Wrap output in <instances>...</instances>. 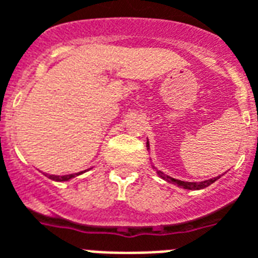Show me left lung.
Instances as JSON below:
<instances>
[{
  "mask_svg": "<svg viewBox=\"0 0 258 258\" xmlns=\"http://www.w3.org/2000/svg\"><path fill=\"white\" fill-rule=\"evenodd\" d=\"M149 146V145H148ZM158 176L164 179V180H167V182L172 183V184H176V186H180L183 188H187V190H201V188H205L208 186H211L212 183L216 182V177L215 179H209V180H205V182H183V180H176V179H173V177L167 176L165 173H163L161 171H157Z\"/></svg>",
  "mask_w": 258,
  "mask_h": 258,
  "instance_id": "8db88e82",
  "label": "left lung"
}]
</instances>
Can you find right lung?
I'll use <instances>...</instances> for the list:
<instances>
[{"mask_svg": "<svg viewBox=\"0 0 258 258\" xmlns=\"http://www.w3.org/2000/svg\"><path fill=\"white\" fill-rule=\"evenodd\" d=\"M78 173H71V175H62V176H54V175H49V179H53V180H58V182H64V180H68V179H72L75 177Z\"/></svg>", "mask_w": 258, "mask_h": 258, "instance_id": "1", "label": "right lung"}]
</instances>
